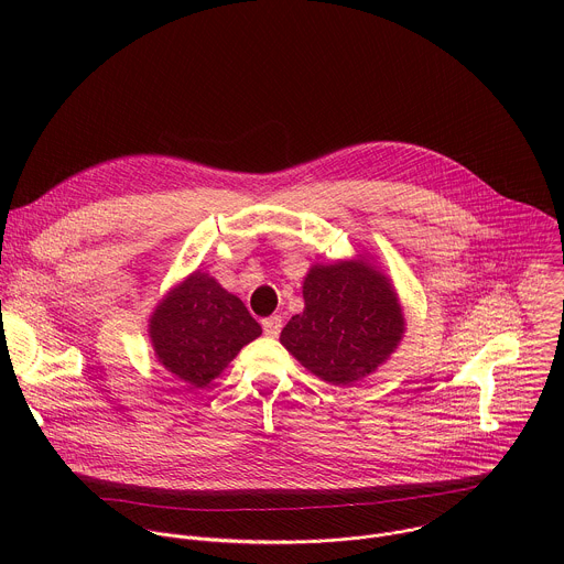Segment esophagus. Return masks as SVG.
<instances>
[{
	"mask_svg": "<svg viewBox=\"0 0 564 564\" xmlns=\"http://www.w3.org/2000/svg\"><path fill=\"white\" fill-rule=\"evenodd\" d=\"M281 328H283V318H281L279 314H272V316L263 318V333H265L268 337H279Z\"/></svg>",
	"mask_w": 564,
	"mask_h": 564,
	"instance_id": "34e87169",
	"label": "esophagus"
}]
</instances>
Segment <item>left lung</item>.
I'll use <instances>...</instances> for the list:
<instances>
[{"label": "left lung", "instance_id": "left-lung-1", "mask_svg": "<svg viewBox=\"0 0 564 564\" xmlns=\"http://www.w3.org/2000/svg\"><path fill=\"white\" fill-rule=\"evenodd\" d=\"M303 299L305 310L288 321L281 344L328 383L370 375L404 335V316L388 279L366 261L314 265Z\"/></svg>", "mask_w": 564, "mask_h": 564}]
</instances>
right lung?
<instances>
[{
	"label": "right lung",
	"instance_id": "obj_1",
	"mask_svg": "<svg viewBox=\"0 0 564 564\" xmlns=\"http://www.w3.org/2000/svg\"><path fill=\"white\" fill-rule=\"evenodd\" d=\"M158 361L203 388L261 335L257 318L212 276L194 272L160 303L149 321Z\"/></svg>",
	"mask_w": 564,
	"mask_h": 564
}]
</instances>
